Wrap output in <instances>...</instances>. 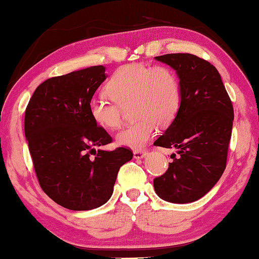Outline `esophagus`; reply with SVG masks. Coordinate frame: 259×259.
<instances>
[{
	"label": "esophagus",
	"mask_w": 259,
	"mask_h": 259,
	"mask_svg": "<svg viewBox=\"0 0 259 259\" xmlns=\"http://www.w3.org/2000/svg\"><path fill=\"white\" fill-rule=\"evenodd\" d=\"M145 150H134V158L135 159H142L146 156Z\"/></svg>",
	"instance_id": "obj_1"
}]
</instances>
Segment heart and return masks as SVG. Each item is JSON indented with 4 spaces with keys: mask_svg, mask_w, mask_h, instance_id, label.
<instances>
[{
    "mask_svg": "<svg viewBox=\"0 0 259 259\" xmlns=\"http://www.w3.org/2000/svg\"><path fill=\"white\" fill-rule=\"evenodd\" d=\"M105 91L113 101L93 98L90 101V114L97 125L116 130L123 122L124 111L133 105V116L137 119L116 136L117 143L127 148L145 147L156 125H169L181 107L178 76L163 65H122L111 76Z\"/></svg>",
    "mask_w": 259,
    "mask_h": 259,
    "instance_id": "1",
    "label": "heart"
}]
</instances>
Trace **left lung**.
<instances>
[{
	"instance_id": "1",
	"label": "left lung",
	"mask_w": 259,
	"mask_h": 259,
	"mask_svg": "<svg viewBox=\"0 0 259 259\" xmlns=\"http://www.w3.org/2000/svg\"><path fill=\"white\" fill-rule=\"evenodd\" d=\"M176 70L182 101L178 113L154 146L178 149L167 171L154 179L160 198L191 203L210 191L227 162L234 112L214 65L191 54L155 57Z\"/></svg>"
}]
</instances>
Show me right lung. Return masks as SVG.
I'll return each mask as SVG.
<instances>
[{
	"instance_id": "1",
	"label": "right lung",
	"mask_w": 259,
	"mask_h": 259,
	"mask_svg": "<svg viewBox=\"0 0 259 259\" xmlns=\"http://www.w3.org/2000/svg\"><path fill=\"white\" fill-rule=\"evenodd\" d=\"M105 78L103 65L48 78L26 107L25 136L40 188L70 210L105 204L120 166L133 159L124 147L94 149L112 142L90 114V101Z\"/></svg>"
}]
</instances>
